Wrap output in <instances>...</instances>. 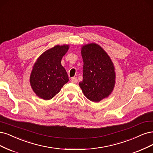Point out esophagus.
I'll return each mask as SVG.
<instances>
[{
  "label": "esophagus",
  "instance_id": "obj_1",
  "mask_svg": "<svg viewBox=\"0 0 153 153\" xmlns=\"http://www.w3.org/2000/svg\"><path fill=\"white\" fill-rule=\"evenodd\" d=\"M71 82L72 83H77V79L76 77H72L71 79Z\"/></svg>",
  "mask_w": 153,
  "mask_h": 153
}]
</instances>
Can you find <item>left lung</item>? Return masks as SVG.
<instances>
[{"label": "left lung", "mask_w": 153, "mask_h": 153, "mask_svg": "<svg viewBox=\"0 0 153 153\" xmlns=\"http://www.w3.org/2000/svg\"><path fill=\"white\" fill-rule=\"evenodd\" d=\"M81 55L84 63L82 81L79 85L88 99L98 102L109 97L114 89V64L103 49L95 43L84 45Z\"/></svg>", "instance_id": "left-lung-1"}]
</instances>
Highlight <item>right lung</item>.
I'll list each match as a JSON object with an SVG mask.
<instances>
[{
    "mask_svg": "<svg viewBox=\"0 0 153 153\" xmlns=\"http://www.w3.org/2000/svg\"><path fill=\"white\" fill-rule=\"evenodd\" d=\"M68 48L69 46L65 44L56 45L44 52L34 63L30 83L39 98L51 99L68 81L67 73L61 64Z\"/></svg>",
    "mask_w": 153,
    "mask_h": 153,
    "instance_id": "1",
    "label": "right lung"
}]
</instances>
